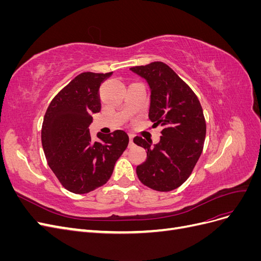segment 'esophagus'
<instances>
[{
  "label": "esophagus",
  "instance_id": "1",
  "mask_svg": "<svg viewBox=\"0 0 261 261\" xmlns=\"http://www.w3.org/2000/svg\"><path fill=\"white\" fill-rule=\"evenodd\" d=\"M133 138H134V135H132V134H129V146H128V147H133V146H134Z\"/></svg>",
  "mask_w": 261,
  "mask_h": 261
}]
</instances>
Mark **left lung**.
I'll return each instance as SVG.
<instances>
[{"instance_id": "obj_1", "label": "left lung", "mask_w": 261, "mask_h": 261, "mask_svg": "<svg viewBox=\"0 0 261 261\" xmlns=\"http://www.w3.org/2000/svg\"><path fill=\"white\" fill-rule=\"evenodd\" d=\"M144 78L150 89L149 118L163 129L152 145L136 136L134 143L147 150V159L136 168L144 185L159 192L179 187L191 175L202 152L206 122L194 91L162 62L129 68Z\"/></svg>"}]
</instances>
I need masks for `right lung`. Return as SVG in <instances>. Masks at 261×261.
Here are the masks:
<instances>
[{
	"label": "right lung",
	"instance_id": "1",
	"mask_svg": "<svg viewBox=\"0 0 261 261\" xmlns=\"http://www.w3.org/2000/svg\"><path fill=\"white\" fill-rule=\"evenodd\" d=\"M112 73L86 72L63 88L46 110L41 141L50 169L67 191L87 194L105 185L115 162L128 145V135L115 130L98 133L92 141V114L101 110L99 88Z\"/></svg>",
	"mask_w": 261,
	"mask_h": 261
}]
</instances>
